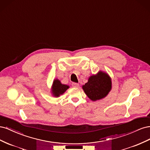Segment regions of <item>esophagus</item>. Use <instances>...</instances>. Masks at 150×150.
Returning <instances> with one entry per match:
<instances>
[{
  "instance_id": "1",
  "label": "esophagus",
  "mask_w": 150,
  "mask_h": 150,
  "mask_svg": "<svg viewBox=\"0 0 150 150\" xmlns=\"http://www.w3.org/2000/svg\"><path fill=\"white\" fill-rule=\"evenodd\" d=\"M72 86H73V87H78L79 84L78 83H72Z\"/></svg>"
}]
</instances>
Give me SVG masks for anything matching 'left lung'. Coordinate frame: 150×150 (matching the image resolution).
<instances>
[{"label":"left lung","mask_w":150,"mask_h":150,"mask_svg":"<svg viewBox=\"0 0 150 150\" xmlns=\"http://www.w3.org/2000/svg\"><path fill=\"white\" fill-rule=\"evenodd\" d=\"M83 88L92 101H96L105 97L111 89V81L107 74L100 71L97 75L91 76L88 82Z\"/></svg>","instance_id":"1"}]
</instances>
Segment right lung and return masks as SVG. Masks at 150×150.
<instances>
[{"label": "right lung", "instance_id": "right-lung-1", "mask_svg": "<svg viewBox=\"0 0 150 150\" xmlns=\"http://www.w3.org/2000/svg\"><path fill=\"white\" fill-rule=\"evenodd\" d=\"M68 88H69V86L65 84H62L59 81L56 79L54 81L52 85V94L54 96L57 97L64 93Z\"/></svg>", "mask_w": 150, "mask_h": 150}]
</instances>
